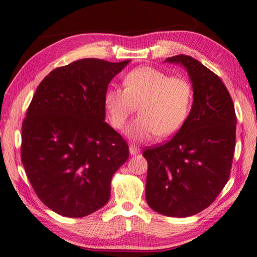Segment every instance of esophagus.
I'll return each mask as SVG.
<instances>
[{"mask_svg":"<svg viewBox=\"0 0 257 257\" xmlns=\"http://www.w3.org/2000/svg\"><path fill=\"white\" fill-rule=\"evenodd\" d=\"M140 153V148L135 145H130V154L131 155H138Z\"/></svg>","mask_w":257,"mask_h":257,"instance_id":"obj_1","label":"esophagus"}]
</instances>
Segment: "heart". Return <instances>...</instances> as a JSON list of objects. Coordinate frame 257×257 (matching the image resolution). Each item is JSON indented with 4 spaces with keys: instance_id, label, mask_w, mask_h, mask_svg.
<instances>
[{
    "instance_id": "b5f03b06",
    "label": "heart",
    "mask_w": 257,
    "mask_h": 257,
    "mask_svg": "<svg viewBox=\"0 0 257 257\" xmlns=\"http://www.w3.org/2000/svg\"><path fill=\"white\" fill-rule=\"evenodd\" d=\"M123 84L124 89L106 91L104 106L111 124L121 130L139 105L140 115L126 131L131 139L146 141L155 134L173 135L185 123L192 99V88L186 79L143 66L130 71Z\"/></svg>"
}]
</instances>
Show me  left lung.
Wrapping results in <instances>:
<instances>
[{"label":"left lung","instance_id":"8db88e82","mask_svg":"<svg viewBox=\"0 0 257 257\" xmlns=\"http://www.w3.org/2000/svg\"><path fill=\"white\" fill-rule=\"evenodd\" d=\"M184 66L193 88L189 115L174 138L146 147V201L154 211L186 218L208 208L229 180L235 150L236 115L221 79L197 59H166Z\"/></svg>","mask_w":257,"mask_h":257}]
</instances>
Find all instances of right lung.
<instances>
[{"mask_svg":"<svg viewBox=\"0 0 257 257\" xmlns=\"http://www.w3.org/2000/svg\"><path fill=\"white\" fill-rule=\"evenodd\" d=\"M128 62L73 61L36 89L22 124L21 158L37 197L56 213L82 218L109 201L128 145L104 122V95Z\"/></svg>","mask_w":257,"mask_h":257,"instance_id":"add662e5","label":"right lung"}]
</instances>
